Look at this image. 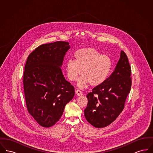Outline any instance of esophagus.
<instances>
[{
    "label": "esophagus",
    "instance_id": "obj_1",
    "mask_svg": "<svg viewBox=\"0 0 153 153\" xmlns=\"http://www.w3.org/2000/svg\"><path fill=\"white\" fill-rule=\"evenodd\" d=\"M76 94L77 95V96H80L81 95H82V93L81 92V91L80 90L77 89V90H76Z\"/></svg>",
    "mask_w": 153,
    "mask_h": 153
}]
</instances>
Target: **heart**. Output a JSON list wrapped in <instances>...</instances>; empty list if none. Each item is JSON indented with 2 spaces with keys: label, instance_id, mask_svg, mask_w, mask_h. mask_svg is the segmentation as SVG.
<instances>
[{
  "label": "heart",
  "instance_id": "obj_1",
  "mask_svg": "<svg viewBox=\"0 0 153 153\" xmlns=\"http://www.w3.org/2000/svg\"><path fill=\"white\" fill-rule=\"evenodd\" d=\"M74 59L66 64L67 76L69 80L76 81L81 73L82 76L78 82L81 88L89 84L93 87L100 85L107 79L111 68V60L95 48L80 49L75 52Z\"/></svg>",
  "mask_w": 153,
  "mask_h": 153
}]
</instances>
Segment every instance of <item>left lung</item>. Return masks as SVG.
Listing matches in <instances>:
<instances>
[{
  "mask_svg": "<svg viewBox=\"0 0 153 153\" xmlns=\"http://www.w3.org/2000/svg\"><path fill=\"white\" fill-rule=\"evenodd\" d=\"M131 69L127 56L120 52L115 69L106 80L87 95L84 116L96 128L112 123L122 112L131 87Z\"/></svg>",
  "mask_w": 153,
  "mask_h": 153,
  "instance_id": "obj_1",
  "label": "left lung"
}]
</instances>
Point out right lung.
Wrapping results in <instances>:
<instances>
[{
    "instance_id": "right-lung-1",
    "label": "right lung",
    "mask_w": 153,
    "mask_h": 153,
    "mask_svg": "<svg viewBox=\"0 0 153 153\" xmlns=\"http://www.w3.org/2000/svg\"><path fill=\"white\" fill-rule=\"evenodd\" d=\"M69 42L41 45L28 56L23 73L27 108L38 123L50 127L62 116L72 100L74 89L64 77L61 67Z\"/></svg>"
}]
</instances>
